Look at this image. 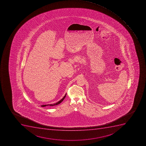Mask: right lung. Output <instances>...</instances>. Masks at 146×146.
<instances>
[{
	"label": "right lung",
	"instance_id": "right-lung-1",
	"mask_svg": "<svg viewBox=\"0 0 146 146\" xmlns=\"http://www.w3.org/2000/svg\"><path fill=\"white\" fill-rule=\"evenodd\" d=\"M66 94H65V96H64L63 98H62V99H61V100H60L59 102H57V103H55V104H48V105H42L41 106V107H46V106H54L55 105H58V104H60V103L61 102H62V101L64 100V99H65V97H66Z\"/></svg>",
	"mask_w": 146,
	"mask_h": 146
}]
</instances>
